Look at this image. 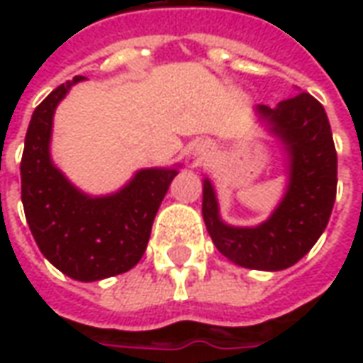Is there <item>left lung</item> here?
Wrapping results in <instances>:
<instances>
[{
    "label": "left lung",
    "instance_id": "8db88e82",
    "mask_svg": "<svg viewBox=\"0 0 363 363\" xmlns=\"http://www.w3.org/2000/svg\"><path fill=\"white\" fill-rule=\"evenodd\" d=\"M257 111L289 155V184L280 206L257 228L220 220L212 182L204 181L202 216L218 251L239 267L284 270L303 259L325 231L336 198V150L327 112L309 93Z\"/></svg>",
    "mask_w": 363,
    "mask_h": 363
}]
</instances>
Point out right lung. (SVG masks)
<instances>
[{
  "label": "right lung",
  "instance_id": "obj_1",
  "mask_svg": "<svg viewBox=\"0 0 363 363\" xmlns=\"http://www.w3.org/2000/svg\"><path fill=\"white\" fill-rule=\"evenodd\" d=\"M75 75L33 112L21 159V200L38 249L60 272L95 281L128 272L145 252L151 225L177 169H143L111 196H87L50 159L52 118Z\"/></svg>",
  "mask_w": 363,
  "mask_h": 363
}]
</instances>
